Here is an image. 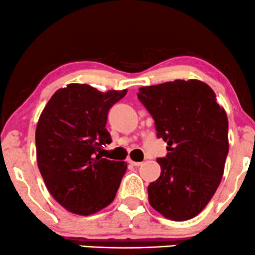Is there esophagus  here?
<instances>
[{
  "instance_id": "1",
  "label": "esophagus",
  "mask_w": 255,
  "mask_h": 255,
  "mask_svg": "<svg viewBox=\"0 0 255 255\" xmlns=\"http://www.w3.org/2000/svg\"><path fill=\"white\" fill-rule=\"evenodd\" d=\"M129 163L132 164V166H134V167L141 166V162H135V161H132V159H129Z\"/></svg>"
}]
</instances>
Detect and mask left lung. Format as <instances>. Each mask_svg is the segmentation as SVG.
<instances>
[{"instance_id": "left-lung-1", "label": "left lung", "mask_w": 255, "mask_h": 255, "mask_svg": "<svg viewBox=\"0 0 255 255\" xmlns=\"http://www.w3.org/2000/svg\"><path fill=\"white\" fill-rule=\"evenodd\" d=\"M138 98L169 151L157 159L161 175L147 186L149 203L169 220L191 219L208 205L222 181L229 152L225 110L213 89L198 80L141 87Z\"/></svg>"}]
</instances>
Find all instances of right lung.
<instances>
[{
  "label": "right lung",
  "mask_w": 255,
  "mask_h": 255,
  "mask_svg": "<svg viewBox=\"0 0 255 255\" xmlns=\"http://www.w3.org/2000/svg\"><path fill=\"white\" fill-rule=\"evenodd\" d=\"M127 94L70 83L44 106L36 127V157L44 184L66 211L91 215L115 200L127 163L103 158L110 144L108 113Z\"/></svg>",
  "instance_id": "1"
}]
</instances>
